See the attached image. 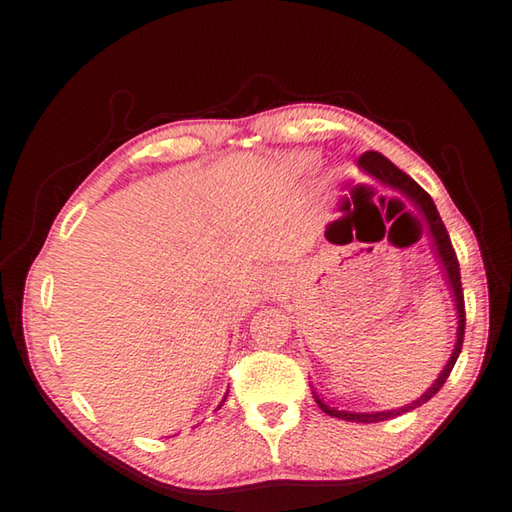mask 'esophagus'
Here are the masks:
<instances>
[{"instance_id": "obj_1", "label": "esophagus", "mask_w": 512, "mask_h": 512, "mask_svg": "<svg viewBox=\"0 0 512 512\" xmlns=\"http://www.w3.org/2000/svg\"><path fill=\"white\" fill-rule=\"evenodd\" d=\"M281 285V274L276 272V269H267L265 276H263V287L265 292H274V289Z\"/></svg>"}]
</instances>
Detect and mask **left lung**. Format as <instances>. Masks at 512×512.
<instances>
[{"instance_id":"left-lung-1","label":"left lung","mask_w":512,"mask_h":512,"mask_svg":"<svg viewBox=\"0 0 512 512\" xmlns=\"http://www.w3.org/2000/svg\"><path fill=\"white\" fill-rule=\"evenodd\" d=\"M359 167L363 173H368L370 178H374L376 182H381V185L390 187L394 191H399V194L406 196L410 200V205L417 209V214L421 218V223L426 225L428 236L432 240V249H435V254L439 258V265H441V274H443V281H446L450 294H452V303H455V310H457V341H455V350H452L448 363L443 365V370L439 372V376L435 379V383L430 385V388L421 394L419 399H414L412 403H406V406L401 408H394V410H381V412H350V410H339V408H332L318 399V394H314V401L318 403V408H321L325 414H330V417L336 419H343V421H354V423H379V421H388L394 417H401V414H406L414 408L423 406V403L430 401L435 394L443 388V383L450 376L452 368H455V363L461 354V345H464V330H466V310H464V289H461V274H459V260L455 249H452L450 243V236L446 227L441 223V216L435 207V202L432 198L423 191L417 182H414L408 173H403L401 169H397L392 165L388 158H383L381 153L376 151H368L363 153L359 158Z\"/></svg>"}]
</instances>
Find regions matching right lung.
I'll use <instances>...</instances> for the list:
<instances>
[{
    "label": "right lung",
    "mask_w": 512,
    "mask_h": 512,
    "mask_svg": "<svg viewBox=\"0 0 512 512\" xmlns=\"http://www.w3.org/2000/svg\"><path fill=\"white\" fill-rule=\"evenodd\" d=\"M225 399H227V394H225ZM225 399H223V401H220V403H225Z\"/></svg>",
    "instance_id": "right-lung-1"
}]
</instances>
